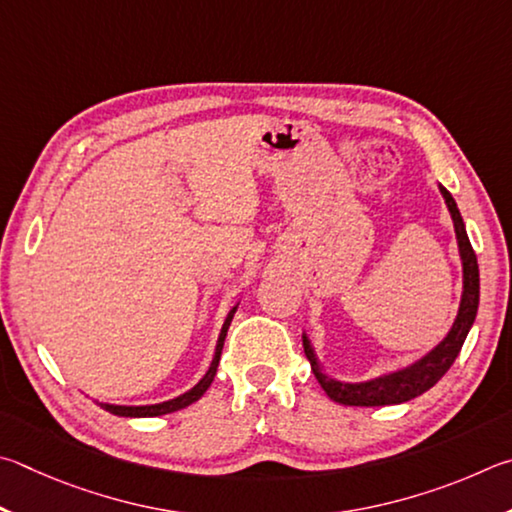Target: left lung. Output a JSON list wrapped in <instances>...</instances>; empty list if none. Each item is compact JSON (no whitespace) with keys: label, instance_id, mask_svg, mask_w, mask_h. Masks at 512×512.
<instances>
[{"label":"left lung","instance_id":"8db88e82","mask_svg":"<svg viewBox=\"0 0 512 512\" xmlns=\"http://www.w3.org/2000/svg\"><path fill=\"white\" fill-rule=\"evenodd\" d=\"M441 193L445 197L447 209L452 213L456 240H459V251L463 261V297H461V308H459V315H456L454 326L432 353H427L423 360L411 364L409 369L382 375L378 380L360 382V384L337 382L321 373L315 351H312L308 337L303 335V351H306V357L310 360L312 373H315V378L319 380L321 389L328 393V398L339 402V405H348V407L400 405V402H407L411 398L420 396V393H425L427 389H432L434 384L441 380L447 371H450V366L461 353V346L470 333L474 317H477V308H479V265H477V254H474V249L470 245L468 233H465V224L459 213V206H456L454 197L445 186H441Z\"/></svg>","mask_w":512,"mask_h":512}]
</instances>
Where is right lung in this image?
<instances>
[{
  "mask_svg": "<svg viewBox=\"0 0 512 512\" xmlns=\"http://www.w3.org/2000/svg\"><path fill=\"white\" fill-rule=\"evenodd\" d=\"M233 312H236V308H233L229 312V317L224 319L222 333H220V339H218V346H215V357H213V362L209 366V371H206L204 378L197 382L191 391H186L179 398H173V400H168V402H159V405L125 407V405H103V402H98V405H101L105 411H110V414H114V416H125V418L164 416V414H173V411H177V409H184L188 405H193L195 400H200L204 396V391L211 387V382L215 378V371H218V362H220V353H222V346H224V337H227V330H229V324H231V319H233Z\"/></svg>",
  "mask_w": 512,
  "mask_h": 512,
  "instance_id": "obj_1",
  "label": "right lung"
}]
</instances>
